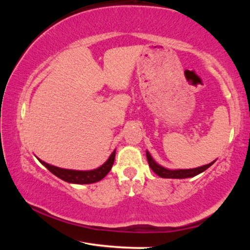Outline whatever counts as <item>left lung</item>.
<instances>
[{
    "label": "left lung",
    "mask_w": 250,
    "mask_h": 250,
    "mask_svg": "<svg viewBox=\"0 0 250 250\" xmlns=\"http://www.w3.org/2000/svg\"><path fill=\"white\" fill-rule=\"evenodd\" d=\"M146 159L147 162H149V166L151 167V170L153 171L155 174H158L159 176L163 177V179H188V177H193L200 174V173L204 172L207 170L210 166H213L215 161L210 162L206 166H203L200 167H194V168H179V170H170V168H167L162 166H160L159 163H156L154 159L152 158L151 154L149 153V151H146Z\"/></svg>",
    "instance_id": "8db88e82"
}]
</instances>
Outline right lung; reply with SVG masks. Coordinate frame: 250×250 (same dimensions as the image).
I'll return each instance as SVG.
<instances>
[{
	"mask_svg": "<svg viewBox=\"0 0 250 250\" xmlns=\"http://www.w3.org/2000/svg\"><path fill=\"white\" fill-rule=\"evenodd\" d=\"M115 156H116V150L110 154L109 159L105 161L103 166H100L99 167L94 168V170H89V171L69 170V168L58 167L52 166V164L44 162V161H42L41 159L37 158V156L36 158L45 167H47L54 175H56L62 181L68 182V183H71V184H91L103 180L104 177L108 174L109 171L111 170V167L113 166V162H115Z\"/></svg>",
	"mask_w": 250,
	"mask_h": 250,
	"instance_id": "right-lung-1",
	"label": "right lung"
}]
</instances>
